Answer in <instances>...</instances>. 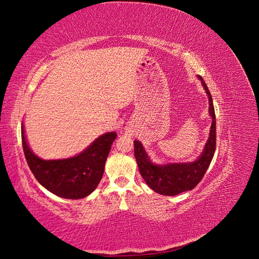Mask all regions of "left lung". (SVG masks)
I'll return each instance as SVG.
<instances>
[{
  "label": "left lung",
  "mask_w": 259,
  "mask_h": 259,
  "mask_svg": "<svg viewBox=\"0 0 259 259\" xmlns=\"http://www.w3.org/2000/svg\"><path fill=\"white\" fill-rule=\"evenodd\" d=\"M208 97V112L211 117L208 139L197 160L183 163H153L146 152L143 144L134 140V151L137 165L147 185L155 192L163 195H177L192 190L204 176L213 160L216 149V117L211 95L205 82L198 76Z\"/></svg>",
  "instance_id": "8db88e82"
}]
</instances>
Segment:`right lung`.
Wrapping results in <instances>:
<instances>
[{
  "label": "right lung",
  "mask_w": 259,
  "mask_h": 259,
  "mask_svg": "<svg viewBox=\"0 0 259 259\" xmlns=\"http://www.w3.org/2000/svg\"><path fill=\"white\" fill-rule=\"evenodd\" d=\"M115 138V132L105 133L71 158L43 160L31 150L21 124L22 148L31 171L45 189L64 199H82L96 189Z\"/></svg>",
  "instance_id": "add662e5"
}]
</instances>
